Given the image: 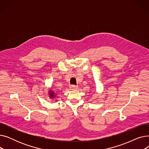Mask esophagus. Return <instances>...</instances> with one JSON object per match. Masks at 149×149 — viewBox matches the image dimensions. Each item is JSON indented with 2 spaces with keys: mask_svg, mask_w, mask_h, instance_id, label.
Masks as SVG:
<instances>
[{
  "mask_svg": "<svg viewBox=\"0 0 149 149\" xmlns=\"http://www.w3.org/2000/svg\"><path fill=\"white\" fill-rule=\"evenodd\" d=\"M70 87L72 90H75V89H77L78 88V87L77 86H75V85H71Z\"/></svg>",
  "mask_w": 149,
  "mask_h": 149,
  "instance_id": "obj_1",
  "label": "esophagus"
}]
</instances>
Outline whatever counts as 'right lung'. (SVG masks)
Returning <instances> with one entry per match:
<instances>
[{"instance_id": "1", "label": "right lung", "mask_w": 149, "mask_h": 149, "mask_svg": "<svg viewBox=\"0 0 149 149\" xmlns=\"http://www.w3.org/2000/svg\"><path fill=\"white\" fill-rule=\"evenodd\" d=\"M48 95L50 98L54 99L55 97H56V93H55L54 92H53L52 90H50L48 91Z\"/></svg>"}]
</instances>
